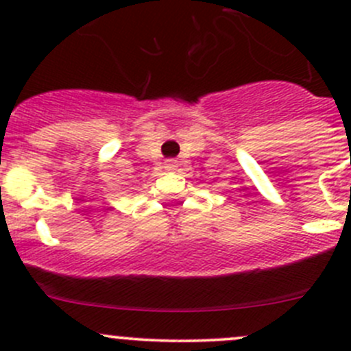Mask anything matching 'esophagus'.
Returning a JSON list of instances; mask_svg holds the SVG:
<instances>
[{
  "instance_id": "obj_1",
  "label": "esophagus",
  "mask_w": 351,
  "mask_h": 351,
  "mask_svg": "<svg viewBox=\"0 0 351 351\" xmlns=\"http://www.w3.org/2000/svg\"><path fill=\"white\" fill-rule=\"evenodd\" d=\"M166 169H175L176 168V162L175 161H166Z\"/></svg>"
}]
</instances>
